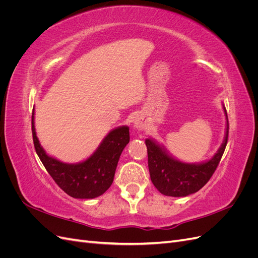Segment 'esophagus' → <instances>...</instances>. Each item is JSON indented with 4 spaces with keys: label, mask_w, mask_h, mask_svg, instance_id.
<instances>
[{
    "label": "esophagus",
    "mask_w": 258,
    "mask_h": 258,
    "mask_svg": "<svg viewBox=\"0 0 258 258\" xmlns=\"http://www.w3.org/2000/svg\"><path fill=\"white\" fill-rule=\"evenodd\" d=\"M132 123H134V127L139 129V130H143L146 126V121L144 119V117L140 116V115H137L134 120H132Z\"/></svg>",
    "instance_id": "1"
}]
</instances>
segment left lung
<instances>
[{"instance_id": "left-lung-1", "label": "left lung", "mask_w": 258, "mask_h": 258, "mask_svg": "<svg viewBox=\"0 0 258 258\" xmlns=\"http://www.w3.org/2000/svg\"><path fill=\"white\" fill-rule=\"evenodd\" d=\"M226 116V132L224 141L211 159L198 163H187L175 159L163 145L153 139H146L148 170L154 186L162 195L170 197H186L197 192L213 175L221 161L228 140V117Z\"/></svg>"}]
</instances>
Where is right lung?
I'll use <instances>...</instances> for the list:
<instances>
[{
    "mask_svg": "<svg viewBox=\"0 0 258 258\" xmlns=\"http://www.w3.org/2000/svg\"><path fill=\"white\" fill-rule=\"evenodd\" d=\"M32 136L45 169L62 190L77 199L96 198L110 188L120 155L130 140L128 126L117 127L108 132L90 157L77 163H66L46 154L41 146L34 126V111Z\"/></svg>",
    "mask_w": 258,
    "mask_h": 258,
    "instance_id": "1",
    "label": "right lung"
}]
</instances>
